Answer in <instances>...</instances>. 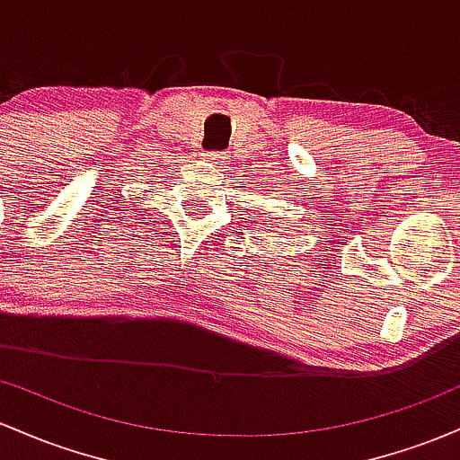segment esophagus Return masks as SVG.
<instances>
[{
	"mask_svg": "<svg viewBox=\"0 0 460 460\" xmlns=\"http://www.w3.org/2000/svg\"><path fill=\"white\" fill-rule=\"evenodd\" d=\"M203 159L205 161H209V164H214V165H222L225 164V153H218V150H211V153H203Z\"/></svg>",
	"mask_w": 460,
	"mask_h": 460,
	"instance_id": "esophagus-1",
	"label": "esophagus"
}]
</instances>
